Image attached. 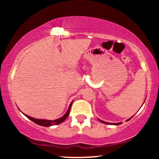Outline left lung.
Wrapping results in <instances>:
<instances>
[{
	"label": "left lung",
	"mask_w": 159,
	"mask_h": 159,
	"mask_svg": "<svg viewBox=\"0 0 159 159\" xmlns=\"http://www.w3.org/2000/svg\"><path fill=\"white\" fill-rule=\"evenodd\" d=\"M130 120V119H129ZM100 121L102 122V123H105V124H111V123H106V122H104V121H102V120H100ZM113 125H120V124H121V123H112Z\"/></svg>",
	"instance_id": "obj_1"
}]
</instances>
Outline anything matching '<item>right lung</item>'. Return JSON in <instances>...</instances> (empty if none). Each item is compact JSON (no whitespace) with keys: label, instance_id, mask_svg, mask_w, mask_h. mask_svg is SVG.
Listing matches in <instances>:
<instances>
[{"label":"right lung","instance_id":"obj_1","mask_svg":"<svg viewBox=\"0 0 159 159\" xmlns=\"http://www.w3.org/2000/svg\"><path fill=\"white\" fill-rule=\"evenodd\" d=\"M72 102H71L70 105H69V107L68 108V110H67L66 113L63 115V116L61 118H59V119L57 120H39V119H36V118H34V117H31V116H28V115H26L25 114V116H27L28 119H30V120H32L34 123H35L37 124V125H42V126H45V127H48V126H52V125H58V124L63 123L64 120L66 119L67 117H68L69 114V111H70V108H71V106H72Z\"/></svg>","mask_w":159,"mask_h":159}]
</instances>
